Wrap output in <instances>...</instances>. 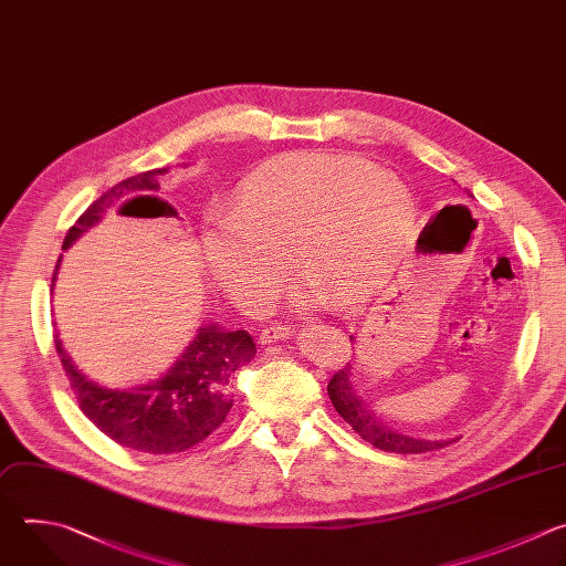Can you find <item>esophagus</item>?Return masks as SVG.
I'll return each instance as SVG.
<instances>
[{"mask_svg": "<svg viewBox=\"0 0 566 566\" xmlns=\"http://www.w3.org/2000/svg\"><path fill=\"white\" fill-rule=\"evenodd\" d=\"M290 336H292V329H290V327H285V325H274V327H265V329L261 332L259 342H261V346H272V344H276V342H285V338H290Z\"/></svg>", "mask_w": 566, "mask_h": 566, "instance_id": "34e87169", "label": "esophagus"}]
</instances>
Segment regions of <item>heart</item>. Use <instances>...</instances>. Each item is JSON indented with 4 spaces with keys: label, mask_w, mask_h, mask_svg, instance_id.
I'll use <instances>...</instances> for the list:
<instances>
[{
    "label": "heart",
    "mask_w": 566,
    "mask_h": 566,
    "mask_svg": "<svg viewBox=\"0 0 566 566\" xmlns=\"http://www.w3.org/2000/svg\"><path fill=\"white\" fill-rule=\"evenodd\" d=\"M415 218V196L395 174L350 156L296 151L241 182L224 222L202 232L200 254L211 279L248 310L272 303L287 261L318 298L346 310L392 279Z\"/></svg>",
    "instance_id": "1"
}]
</instances>
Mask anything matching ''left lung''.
<instances>
[{
	"instance_id": "1",
	"label": "left lung",
	"mask_w": 566,
	"mask_h": 566,
	"mask_svg": "<svg viewBox=\"0 0 566 566\" xmlns=\"http://www.w3.org/2000/svg\"><path fill=\"white\" fill-rule=\"evenodd\" d=\"M327 395H329V401L336 408V412L353 426V430L359 432L361 439L370 441L375 448L386 450V453L421 455V453H428V450L443 448V446L460 439V437H455V439H443V441L441 439L430 441V439H415V437L399 434V432L390 430L381 419L375 417V412L368 408V403L357 395L355 375H353L350 364L344 370L334 373V377L327 384Z\"/></svg>"
}]
</instances>
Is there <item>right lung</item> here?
<instances>
[{
    "label": "right lung",
    "mask_w": 566,
    "mask_h": 566,
    "mask_svg": "<svg viewBox=\"0 0 566 566\" xmlns=\"http://www.w3.org/2000/svg\"><path fill=\"white\" fill-rule=\"evenodd\" d=\"M167 169L143 171L104 191L69 230L62 250H69L86 230L97 224L106 209L134 191H158V176ZM136 200H158L138 196ZM62 256L57 259L51 290L57 279ZM55 350L71 381L82 412L113 441L138 453L171 455L207 439L234 403L230 392L232 377L256 355L254 338L245 329L228 332L213 323L202 325L178 361L158 379L145 386L111 390L86 379L62 348L55 334Z\"/></svg>",
    "instance_id": "1"
}]
</instances>
